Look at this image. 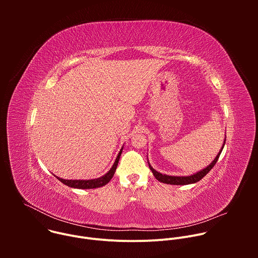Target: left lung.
<instances>
[{"label": "left lung", "instance_id": "left-lung-1", "mask_svg": "<svg viewBox=\"0 0 258 258\" xmlns=\"http://www.w3.org/2000/svg\"><path fill=\"white\" fill-rule=\"evenodd\" d=\"M226 143V142H225ZM225 143L222 147V150L219 151V153L217 154V156L215 157V159L206 167L204 168L203 170H200L198 171L197 173H194L192 175H189V176H172V175H166V174H162L158 171H156L150 164H149V167L152 171V173L154 174V176L156 177V179H158L159 181L161 182H164V183H168V185H189V183H194V182H197L199 181L200 179H202L210 170L211 168L215 165V163L217 162L218 158H219V155L220 153H222L224 147H225Z\"/></svg>", "mask_w": 258, "mask_h": 258}]
</instances>
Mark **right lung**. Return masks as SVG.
<instances>
[{
	"label": "right lung",
	"instance_id": "1",
	"mask_svg": "<svg viewBox=\"0 0 258 258\" xmlns=\"http://www.w3.org/2000/svg\"><path fill=\"white\" fill-rule=\"evenodd\" d=\"M121 152H122V149L118 153V155H117V157L115 159V162H114L113 166L111 167V169H110L106 174H104L103 176H101L99 178L83 180V179H63V178H60L58 176H56V177L61 182H63L64 185H66L68 187H71V188H77V189H95V188L103 187V186L106 185V183H108L110 181V179L113 177L114 172H115L116 167H117V164H118V161H119V158H120V155H121Z\"/></svg>",
	"mask_w": 258,
	"mask_h": 258
}]
</instances>
